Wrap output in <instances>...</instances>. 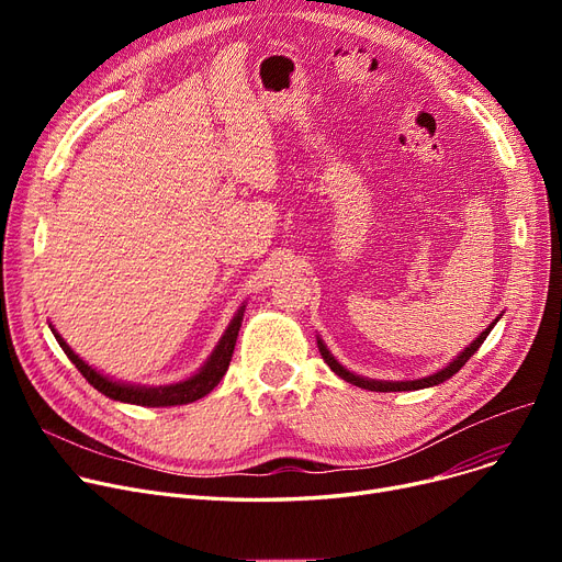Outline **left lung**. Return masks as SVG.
Instances as JSON below:
<instances>
[{
    "instance_id": "1",
    "label": "left lung",
    "mask_w": 562,
    "mask_h": 562,
    "mask_svg": "<svg viewBox=\"0 0 562 562\" xmlns=\"http://www.w3.org/2000/svg\"><path fill=\"white\" fill-rule=\"evenodd\" d=\"M498 318H501V314H498V316L490 323V326H487L474 341H471L462 352H458V356H456L445 369H439V371H435V373H430V375H424V378H417V380H373V378L358 375V373L348 371V369L333 356V352L328 350V346L323 344V339H321L318 335H316V344H318V350H321L323 360H326V364H328L341 380L350 382V385L369 390V392H415V390H426V387L441 385V382L449 380L453 373H458V371L467 364V360H469L471 356H474V352L481 348V344L487 339V335L492 333V328L496 326Z\"/></svg>"
}]
</instances>
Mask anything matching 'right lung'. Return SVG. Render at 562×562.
<instances>
[{"instance_id": "add662e5", "label": "right lung", "mask_w": 562, "mask_h": 562, "mask_svg": "<svg viewBox=\"0 0 562 562\" xmlns=\"http://www.w3.org/2000/svg\"><path fill=\"white\" fill-rule=\"evenodd\" d=\"M244 312H246V303H241V307L236 310V314L232 316L229 326L225 328L223 337L218 339L216 348L212 350V356L206 358V362L189 378L180 380V382H170V385H134V382H123V380H113L104 373H100L98 369H93L88 362H83L77 352L66 344V339L56 333V328L49 323V330L56 337L58 346L64 348L66 356L70 358V362L79 369V373L91 382V385L102 392L104 396L121 401V403H132V405H145V407H170V405H187L193 403L202 396L210 394L218 382L223 380L232 352H234V344L236 337H239V328L244 321Z\"/></svg>"}]
</instances>
